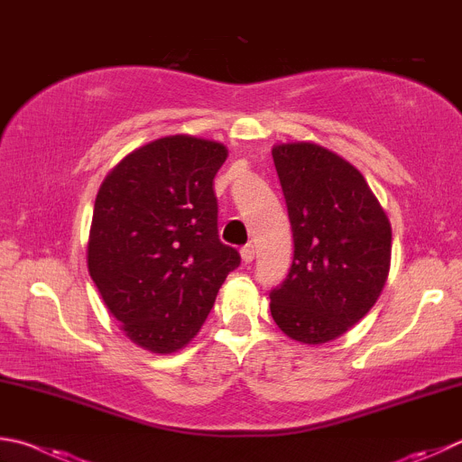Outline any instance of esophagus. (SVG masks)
I'll return each mask as SVG.
<instances>
[{"instance_id": "esophagus-1", "label": "esophagus", "mask_w": 462, "mask_h": 462, "mask_svg": "<svg viewBox=\"0 0 462 462\" xmlns=\"http://www.w3.org/2000/svg\"><path fill=\"white\" fill-rule=\"evenodd\" d=\"M240 256H242V263H246V264L253 263V260H254V246H253V245L242 246Z\"/></svg>"}]
</instances>
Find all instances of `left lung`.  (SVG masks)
<instances>
[{
    "instance_id": "1",
    "label": "left lung",
    "mask_w": 462,
    "mask_h": 462,
    "mask_svg": "<svg viewBox=\"0 0 462 462\" xmlns=\"http://www.w3.org/2000/svg\"><path fill=\"white\" fill-rule=\"evenodd\" d=\"M295 240L291 271L271 292V315L305 346L362 321L388 281L392 226L357 167L311 141L273 147Z\"/></svg>"
}]
</instances>
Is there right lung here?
<instances>
[{"mask_svg":"<svg viewBox=\"0 0 462 462\" xmlns=\"http://www.w3.org/2000/svg\"><path fill=\"white\" fill-rule=\"evenodd\" d=\"M226 157L217 141L170 135L131 151L100 183L90 279L125 335L151 354L186 347L240 264L217 238L214 178Z\"/></svg>","mask_w":462,"mask_h":462,"instance_id":"right-lung-1","label":"right lung"}]
</instances>
